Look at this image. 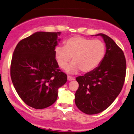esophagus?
<instances>
[{"label":"esophagus","instance_id":"1","mask_svg":"<svg viewBox=\"0 0 134 134\" xmlns=\"http://www.w3.org/2000/svg\"><path fill=\"white\" fill-rule=\"evenodd\" d=\"M67 79H68L69 81H72V80H74V77H71V76H67Z\"/></svg>","mask_w":134,"mask_h":134}]
</instances>
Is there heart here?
Listing matches in <instances>:
<instances>
[{
  "label": "heart",
  "mask_w": 134,
  "mask_h": 134,
  "mask_svg": "<svg viewBox=\"0 0 134 134\" xmlns=\"http://www.w3.org/2000/svg\"><path fill=\"white\" fill-rule=\"evenodd\" d=\"M105 54V46L102 41L75 36L64 41V46L55 49V57L60 68L65 69L72 57L67 71L75 74L79 70L90 72L100 64Z\"/></svg>",
  "instance_id": "obj_1"
}]
</instances>
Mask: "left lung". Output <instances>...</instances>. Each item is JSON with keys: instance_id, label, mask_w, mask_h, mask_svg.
<instances>
[{"instance_id": "left-lung-1", "label": "left lung", "mask_w": 134, "mask_h": 134, "mask_svg": "<svg viewBox=\"0 0 134 134\" xmlns=\"http://www.w3.org/2000/svg\"><path fill=\"white\" fill-rule=\"evenodd\" d=\"M104 39L106 53L100 64L92 71L76 77L79 88L75 103L87 114L102 112L121 92L126 75V60L123 51L111 37L98 34Z\"/></svg>"}]
</instances>
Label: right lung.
Wrapping results in <instances>:
<instances>
[{
	"label": "right lung",
	"instance_id": "obj_1",
	"mask_svg": "<svg viewBox=\"0 0 134 134\" xmlns=\"http://www.w3.org/2000/svg\"><path fill=\"white\" fill-rule=\"evenodd\" d=\"M60 34L36 32L20 41L13 52L10 71L14 88L26 105L37 109L55 103L58 88L67 82L55 57Z\"/></svg>",
	"mask_w": 134,
	"mask_h": 134
}]
</instances>
